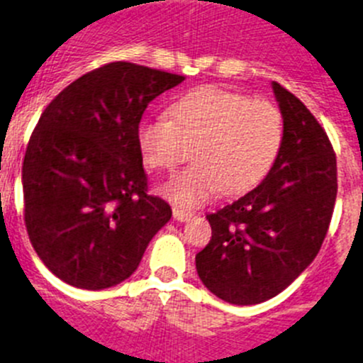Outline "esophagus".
<instances>
[{
	"instance_id": "34e87169",
	"label": "esophagus",
	"mask_w": 363,
	"mask_h": 363,
	"mask_svg": "<svg viewBox=\"0 0 363 363\" xmlns=\"http://www.w3.org/2000/svg\"><path fill=\"white\" fill-rule=\"evenodd\" d=\"M174 218L177 220V222H188V220L193 218V213L184 211V209L174 208Z\"/></svg>"
}]
</instances>
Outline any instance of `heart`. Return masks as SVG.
Segmentation results:
<instances>
[{
    "label": "heart",
    "instance_id": "heart-1",
    "mask_svg": "<svg viewBox=\"0 0 363 363\" xmlns=\"http://www.w3.org/2000/svg\"><path fill=\"white\" fill-rule=\"evenodd\" d=\"M283 116L269 100L201 86L170 105V118H147L138 128V147L152 170H174L188 157L193 164L166 181L161 195L193 209L218 193L238 195L258 184L283 145Z\"/></svg>",
    "mask_w": 363,
    "mask_h": 363
}]
</instances>
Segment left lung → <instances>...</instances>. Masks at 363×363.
I'll return each instance as SVG.
<instances>
[{
	"label": "left lung",
	"mask_w": 363,
	"mask_h": 363,
	"mask_svg": "<svg viewBox=\"0 0 363 363\" xmlns=\"http://www.w3.org/2000/svg\"><path fill=\"white\" fill-rule=\"evenodd\" d=\"M283 145L267 177L208 215L211 240L195 256L206 289L225 303L272 299L310 267L326 238L337 199V159L306 105L272 82Z\"/></svg>",
	"instance_id": "8db88e82"
}]
</instances>
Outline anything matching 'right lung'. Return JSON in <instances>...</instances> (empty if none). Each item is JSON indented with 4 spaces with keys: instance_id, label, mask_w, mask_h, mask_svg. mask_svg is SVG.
<instances>
[{
    "instance_id": "obj_1",
    "label": "right lung",
    "mask_w": 363,
    "mask_h": 363,
    "mask_svg": "<svg viewBox=\"0 0 363 363\" xmlns=\"http://www.w3.org/2000/svg\"><path fill=\"white\" fill-rule=\"evenodd\" d=\"M184 77L111 62L74 80L39 118L23 161L25 223L43 263L84 290L116 286L172 218L147 193L141 116Z\"/></svg>"
}]
</instances>
